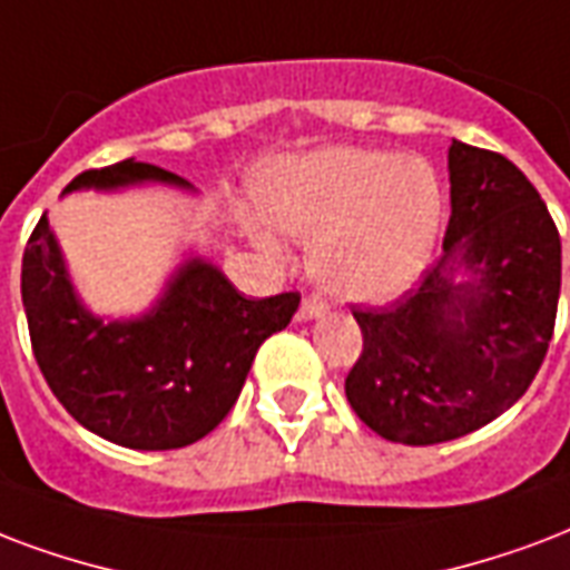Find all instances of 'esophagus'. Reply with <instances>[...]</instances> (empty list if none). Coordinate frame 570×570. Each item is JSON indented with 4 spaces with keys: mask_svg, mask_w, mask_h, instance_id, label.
<instances>
[{
    "mask_svg": "<svg viewBox=\"0 0 570 570\" xmlns=\"http://www.w3.org/2000/svg\"><path fill=\"white\" fill-rule=\"evenodd\" d=\"M325 314H328V304L320 302L316 295H307L302 302V307H298V316H302V320H323Z\"/></svg>",
    "mask_w": 570,
    "mask_h": 570,
    "instance_id": "34e87169",
    "label": "esophagus"
}]
</instances>
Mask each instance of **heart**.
Returning <instances> with one entry per match:
<instances>
[{"label":"heart","mask_w":570,"mask_h":570,"mask_svg":"<svg viewBox=\"0 0 570 570\" xmlns=\"http://www.w3.org/2000/svg\"><path fill=\"white\" fill-rule=\"evenodd\" d=\"M256 206L268 227L314 242V275L346 302L401 298L428 268L442 227L436 169L415 155L323 146L277 158L256 176ZM250 227L254 245L284 256L275 233Z\"/></svg>","instance_id":"obj_1"}]
</instances>
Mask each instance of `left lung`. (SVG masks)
<instances>
[{"label": "left lung", "instance_id": "left-lung-1", "mask_svg": "<svg viewBox=\"0 0 570 570\" xmlns=\"http://www.w3.org/2000/svg\"><path fill=\"white\" fill-rule=\"evenodd\" d=\"M442 256L394 307L355 311L364 353L346 401L380 436L436 445L484 428L535 380L553 337L562 245L532 181L451 140Z\"/></svg>", "mask_w": 570, "mask_h": 570}]
</instances>
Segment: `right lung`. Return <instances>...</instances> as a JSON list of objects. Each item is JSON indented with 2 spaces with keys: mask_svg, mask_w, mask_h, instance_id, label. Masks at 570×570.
<instances>
[{
  "mask_svg": "<svg viewBox=\"0 0 570 570\" xmlns=\"http://www.w3.org/2000/svg\"><path fill=\"white\" fill-rule=\"evenodd\" d=\"M130 188L197 197L181 176L134 158L82 173L62 197ZM20 289L35 358L59 403L101 440L137 451L185 449L212 433L238 401L259 343L298 311V293L245 298L188 247L146 311L95 314L47 217L23 250Z\"/></svg>",
  "mask_w": 570,
  "mask_h": 570,
  "instance_id": "right-lung-1",
  "label": "right lung"
}]
</instances>
